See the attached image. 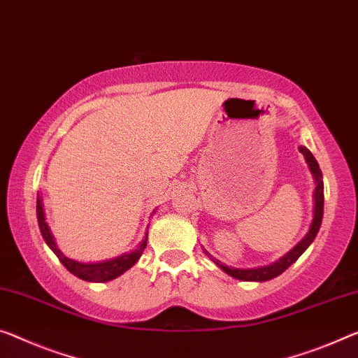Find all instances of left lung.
<instances>
[{"instance_id": "left-lung-1", "label": "left lung", "mask_w": 358, "mask_h": 358, "mask_svg": "<svg viewBox=\"0 0 358 358\" xmlns=\"http://www.w3.org/2000/svg\"><path fill=\"white\" fill-rule=\"evenodd\" d=\"M299 152L304 155L307 166H309L313 182H315V189H313V213H312V222L309 225V230L307 234L302 236V240L298 245H294L287 255H283L280 259H277L268 266H262V267H252V268H236V267H230L225 266L221 261L214 259V257L208 252L206 250H203L206 252V256L211 257V261L216 264V266L224 271L230 277H234L236 280H241V282H267V280H272L275 277H278L280 273H283L287 268L291 266V264L296 262L299 259V256L304 252L307 248H309L310 243L315 240V236L320 230L322 225V217H323V176L320 171V166L315 160V157L312 155L309 148H306L304 145H299Z\"/></svg>"}]
</instances>
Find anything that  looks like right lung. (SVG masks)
Returning a JSON list of instances; mask_svg holds the SVG:
<instances>
[{
	"label": "right lung",
	"instance_id": "right-lung-1",
	"mask_svg": "<svg viewBox=\"0 0 358 358\" xmlns=\"http://www.w3.org/2000/svg\"><path fill=\"white\" fill-rule=\"evenodd\" d=\"M36 217H38V225H40L41 235H43V238H45L46 245L54 251V255L59 257V261L64 264L67 271L73 273L75 277L86 280V282L103 283V282H110V280L120 277V275L124 273L126 271H129V268L133 267L137 261H139V257L142 256V252H144L145 246H147L148 227L145 229L144 236H142V240L139 241V245L136 246L134 251L124 252V255L117 256V257H113V259H108V261L80 262V261L70 259V257L65 256L64 252L57 248L56 240H54L51 229H49V225L46 222L45 210H43V200H41L40 194L36 195Z\"/></svg>",
	"mask_w": 358,
	"mask_h": 358
}]
</instances>
